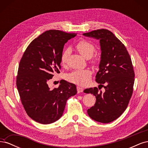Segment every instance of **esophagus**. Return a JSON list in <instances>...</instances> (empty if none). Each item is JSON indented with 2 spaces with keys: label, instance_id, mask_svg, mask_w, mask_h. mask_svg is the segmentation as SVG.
Returning <instances> with one entry per match:
<instances>
[{
  "label": "esophagus",
  "instance_id": "34e87169",
  "mask_svg": "<svg viewBox=\"0 0 148 148\" xmlns=\"http://www.w3.org/2000/svg\"><path fill=\"white\" fill-rule=\"evenodd\" d=\"M77 92L78 93L79 92H82L83 91V88L82 87H79V86H77Z\"/></svg>",
  "mask_w": 148,
  "mask_h": 148
}]
</instances>
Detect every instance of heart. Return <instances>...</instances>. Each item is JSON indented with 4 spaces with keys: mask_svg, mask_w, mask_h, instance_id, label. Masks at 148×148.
I'll list each match as a JSON object with an SVG mask.
<instances>
[{
    "mask_svg": "<svg viewBox=\"0 0 148 148\" xmlns=\"http://www.w3.org/2000/svg\"><path fill=\"white\" fill-rule=\"evenodd\" d=\"M77 50L86 59L91 58L96 51V47L91 42L85 40L80 41L76 46ZM70 49H66L62 53L60 58L62 65H65L70 53ZM92 76V71L89 69L76 70L66 75V79L69 82L81 86L87 84Z\"/></svg>",
    "mask_w": 148,
    "mask_h": 148,
    "instance_id": "heart-1",
    "label": "heart"
}]
</instances>
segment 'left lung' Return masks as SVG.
I'll list each match as a JSON object with an SVG mask.
<instances>
[{
    "label": "left lung",
    "mask_w": 148,
    "mask_h": 148,
    "mask_svg": "<svg viewBox=\"0 0 148 148\" xmlns=\"http://www.w3.org/2000/svg\"><path fill=\"white\" fill-rule=\"evenodd\" d=\"M83 34L99 39L101 51L99 70L96 76L99 89L84 90L96 98L95 106L87 112L98 122L110 123L126 110L132 96L135 73L131 58L124 44L109 30L97 29ZM99 86L105 88L104 93L99 91Z\"/></svg>",
    "instance_id": "8db88e82"
}]
</instances>
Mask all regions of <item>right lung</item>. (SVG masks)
<instances>
[{"instance_id":"add662e5","label":"right lung","mask_w":148,"mask_h":148,"mask_svg":"<svg viewBox=\"0 0 148 148\" xmlns=\"http://www.w3.org/2000/svg\"><path fill=\"white\" fill-rule=\"evenodd\" d=\"M59 30H49L35 38L20 62L16 87L28 115L42 124H50L63 115L66 101L77 93L75 84L62 80L57 88L47 82L59 73L65 44L76 36Z\"/></svg>"}]
</instances>
